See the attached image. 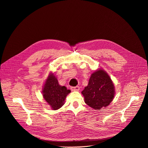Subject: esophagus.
I'll list each match as a JSON object with an SVG mask.
<instances>
[{"label": "esophagus", "instance_id": "34e87169", "mask_svg": "<svg viewBox=\"0 0 148 148\" xmlns=\"http://www.w3.org/2000/svg\"><path fill=\"white\" fill-rule=\"evenodd\" d=\"M71 89L73 91H77L79 90L80 88H79V86H72V87H71Z\"/></svg>", "mask_w": 148, "mask_h": 148}]
</instances>
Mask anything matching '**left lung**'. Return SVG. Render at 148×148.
I'll list each match as a JSON object with an SVG mask.
<instances>
[{
	"instance_id": "left-lung-1",
	"label": "left lung",
	"mask_w": 148,
	"mask_h": 148,
	"mask_svg": "<svg viewBox=\"0 0 148 148\" xmlns=\"http://www.w3.org/2000/svg\"><path fill=\"white\" fill-rule=\"evenodd\" d=\"M82 94L86 105L95 110H100L109 105L114 99L115 86L108 73L100 69L91 74Z\"/></svg>"
}]
</instances>
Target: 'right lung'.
I'll return each instance as SVG.
<instances>
[{
	"label": "right lung",
	"instance_id": "obj_1",
	"mask_svg": "<svg viewBox=\"0 0 148 148\" xmlns=\"http://www.w3.org/2000/svg\"><path fill=\"white\" fill-rule=\"evenodd\" d=\"M42 95L53 110H57L64 104L67 95L71 92L65 86L59 85L57 77L50 72L42 88Z\"/></svg>",
	"mask_w": 148,
	"mask_h": 148
}]
</instances>
